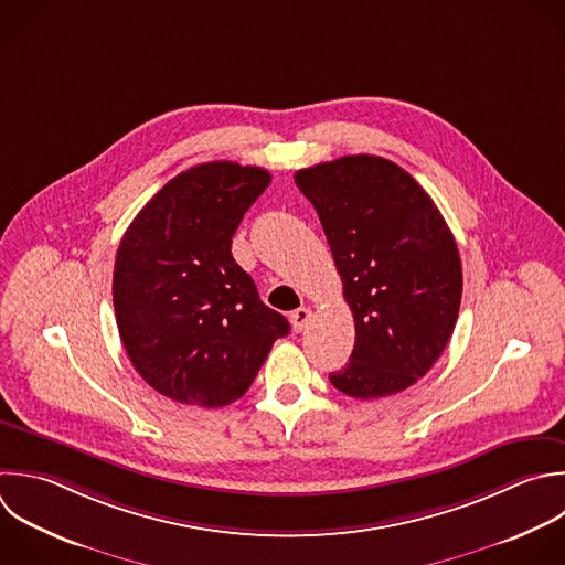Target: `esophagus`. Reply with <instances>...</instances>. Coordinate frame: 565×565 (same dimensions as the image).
<instances>
[{
    "instance_id": "obj_1",
    "label": "esophagus",
    "mask_w": 565,
    "mask_h": 565,
    "mask_svg": "<svg viewBox=\"0 0 565 565\" xmlns=\"http://www.w3.org/2000/svg\"><path fill=\"white\" fill-rule=\"evenodd\" d=\"M309 320H311V311H309L307 307H300V309H296V311L289 313V322H291V329H294L296 333H300V331L309 324Z\"/></svg>"
}]
</instances>
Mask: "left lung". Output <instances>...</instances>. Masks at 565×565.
Instances as JSON below:
<instances>
[{"mask_svg": "<svg viewBox=\"0 0 565 565\" xmlns=\"http://www.w3.org/2000/svg\"><path fill=\"white\" fill-rule=\"evenodd\" d=\"M329 241L355 320L349 364L329 375L344 395H395L448 344L461 302L457 243L422 185L399 166L351 154L294 174Z\"/></svg>", "mask_w": 565, "mask_h": 565, "instance_id": "8db88e82", "label": "left lung"}]
</instances>
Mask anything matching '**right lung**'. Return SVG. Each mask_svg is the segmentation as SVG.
Returning a JSON list of instances; mask_svg holds the SVG:
<instances>
[{
    "label": "right lung",
    "instance_id": "right-lung-1",
    "mask_svg": "<svg viewBox=\"0 0 565 565\" xmlns=\"http://www.w3.org/2000/svg\"><path fill=\"white\" fill-rule=\"evenodd\" d=\"M263 168L212 161L168 181L126 230L113 276L119 335L139 375L192 406L232 404L289 333L232 256Z\"/></svg>",
    "mask_w": 565,
    "mask_h": 565
}]
</instances>
